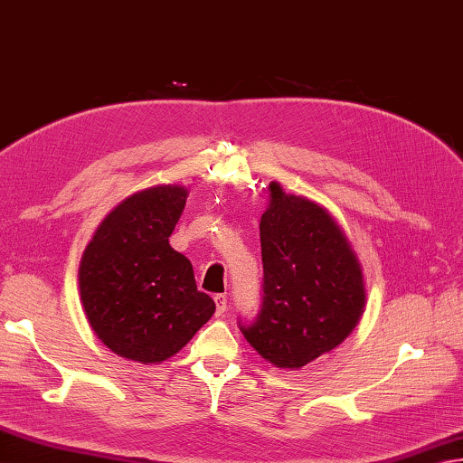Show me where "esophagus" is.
Here are the masks:
<instances>
[{
    "label": "esophagus",
    "mask_w": 463,
    "mask_h": 463,
    "mask_svg": "<svg viewBox=\"0 0 463 463\" xmlns=\"http://www.w3.org/2000/svg\"><path fill=\"white\" fill-rule=\"evenodd\" d=\"M215 299V316H223L225 314V307H228V299H225V296L218 294L213 298Z\"/></svg>",
    "instance_id": "1"
}]
</instances>
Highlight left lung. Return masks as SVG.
I'll return each mask as SVG.
<instances>
[{
	"label": "left lung",
	"mask_w": 463,
	"mask_h": 463,
	"mask_svg": "<svg viewBox=\"0 0 463 463\" xmlns=\"http://www.w3.org/2000/svg\"><path fill=\"white\" fill-rule=\"evenodd\" d=\"M263 301L240 329L263 360L299 370L354 332L365 306L362 266L327 210L269 184L260 222Z\"/></svg>",
	"instance_id": "left-lung-1"
}]
</instances>
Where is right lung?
Wrapping results in <instances>:
<instances>
[{"mask_svg":"<svg viewBox=\"0 0 463 463\" xmlns=\"http://www.w3.org/2000/svg\"><path fill=\"white\" fill-rule=\"evenodd\" d=\"M182 185L126 197L93 233L80 263L88 322L113 354L139 364L175 355L213 316L192 261L169 245L185 207Z\"/></svg>","mask_w":463,"mask_h":463,"instance_id":"obj_1","label":"right lung"}]
</instances>
